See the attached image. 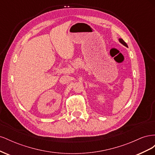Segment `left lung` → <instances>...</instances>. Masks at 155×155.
Listing matches in <instances>:
<instances>
[{"label": "left lung", "instance_id": "1", "mask_svg": "<svg viewBox=\"0 0 155 155\" xmlns=\"http://www.w3.org/2000/svg\"><path fill=\"white\" fill-rule=\"evenodd\" d=\"M118 40H119V42L120 43H121V44H122L123 45H124L125 46H126V47H128V46H127V43H125V42L122 39H121V38H120V39H118Z\"/></svg>", "mask_w": 155, "mask_h": 155}]
</instances>
